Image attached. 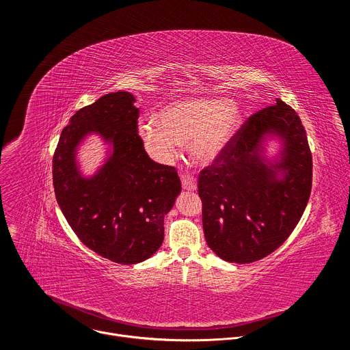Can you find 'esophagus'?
<instances>
[{
  "label": "esophagus",
  "mask_w": 350,
  "mask_h": 350,
  "mask_svg": "<svg viewBox=\"0 0 350 350\" xmlns=\"http://www.w3.org/2000/svg\"><path fill=\"white\" fill-rule=\"evenodd\" d=\"M181 183H183V188L187 191H195L196 189V180L189 174V173H181Z\"/></svg>",
  "instance_id": "esophagus-1"
}]
</instances>
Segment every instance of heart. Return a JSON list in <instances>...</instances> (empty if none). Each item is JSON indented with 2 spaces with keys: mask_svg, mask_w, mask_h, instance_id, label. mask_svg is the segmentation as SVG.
<instances>
[{
  "mask_svg": "<svg viewBox=\"0 0 350 350\" xmlns=\"http://www.w3.org/2000/svg\"><path fill=\"white\" fill-rule=\"evenodd\" d=\"M241 109L232 101L187 98L167 105L157 120L142 123L139 137L159 162H167L180 144L191 141L192 157L212 163L224 151L241 124Z\"/></svg>",
  "mask_w": 350,
  "mask_h": 350,
  "instance_id": "obj_1",
  "label": "heart"
}]
</instances>
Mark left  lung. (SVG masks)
Returning <instances> with one entry per match:
<instances>
[{"label":"left lung","mask_w":350,"mask_h":350,"mask_svg":"<svg viewBox=\"0 0 350 350\" xmlns=\"http://www.w3.org/2000/svg\"><path fill=\"white\" fill-rule=\"evenodd\" d=\"M283 142L275 163L262 157L265 137ZM313 162L305 127L277 99L249 118L224 151L199 173L202 224L212 251L226 262L260 260L291 235L312 191Z\"/></svg>","instance_id":"left-lung-1"}]
</instances>
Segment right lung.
<instances>
[{"label":"right lung","mask_w":350,"mask_h":350,"mask_svg":"<svg viewBox=\"0 0 350 350\" xmlns=\"http://www.w3.org/2000/svg\"><path fill=\"white\" fill-rule=\"evenodd\" d=\"M127 91L111 92L77 111L53 158L57 202L79 239L119 265L151 258L163 242L165 216L181 191L174 167L154 162L138 135V108ZM91 132L111 145L92 178L77 165V148Z\"/></svg>","instance_id":"1"}]
</instances>
